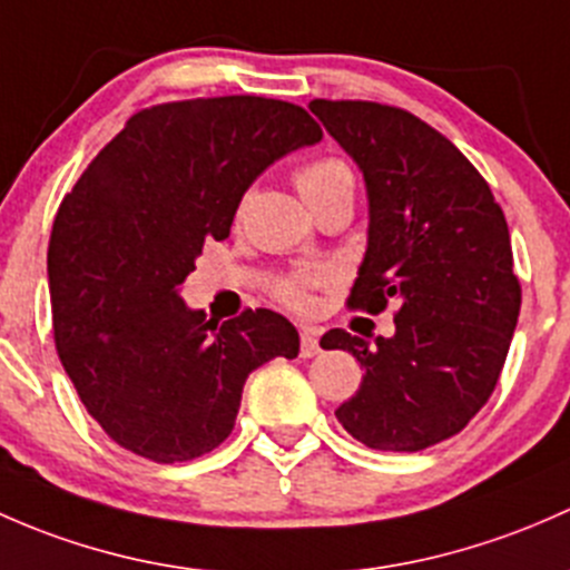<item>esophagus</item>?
Here are the masks:
<instances>
[{
  "label": "esophagus",
  "instance_id": "34e87169",
  "mask_svg": "<svg viewBox=\"0 0 570 570\" xmlns=\"http://www.w3.org/2000/svg\"><path fill=\"white\" fill-rule=\"evenodd\" d=\"M298 354H302L304 360H309V356L321 354L318 328H313V326H304L302 328V348H298Z\"/></svg>",
  "mask_w": 570,
  "mask_h": 570
}]
</instances>
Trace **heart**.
Masks as SVG:
<instances>
[{
    "label": "heart",
    "instance_id": "b5f03b06",
    "mask_svg": "<svg viewBox=\"0 0 570 570\" xmlns=\"http://www.w3.org/2000/svg\"><path fill=\"white\" fill-rule=\"evenodd\" d=\"M296 186L298 191H302V197L307 199L309 208H318L321 203H326V199L337 195H354V175H351V167L343 158L321 156L296 169ZM326 283V272L296 274V277L285 279V283L279 285V296H283V302L291 304L293 309L307 313V309L315 307L313 291Z\"/></svg>",
    "mask_w": 570,
    "mask_h": 570
}]
</instances>
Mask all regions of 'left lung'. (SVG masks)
<instances>
[{
	"mask_svg": "<svg viewBox=\"0 0 570 570\" xmlns=\"http://www.w3.org/2000/svg\"><path fill=\"white\" fill-rule=\"evenodd\" d=\"M309 109L365 175L367 252L348 304H397L392 337H321L365 367L334 414L367 448L416 453L463 431L500 381L521 309L508 222L472 161L412 111L324 98Z\"/></svg>",
	"mask_w": 570,
	"mask_h": 570,
	"instance_id": "8db88e82",
	"label": "left lung"
}]
</instances>
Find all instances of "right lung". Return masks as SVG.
<instances>
[{
	"instance_id": "1",
	"label": "right lung",
	"mask_w": 570,
	"mask_h": 570,
	"mask_svg": "<svg viewBox=\"0 0 570 570\" xmlns=\"http://www.w3.org/2000/svg\"><path fill=\"white\" fill-rule=\"evenodd\" d=\"M321 137L277 98L158 104L128 117L62 199L49 242L57 354L111 442L156 463L199 459L230 436L246 375L298 354L279 313L219 324L178 287L205 242L230 236L257 175Z\"/></svg>"
}]
</instances>
